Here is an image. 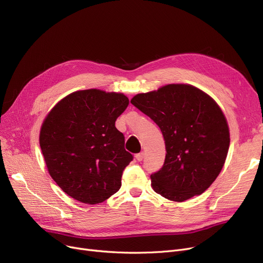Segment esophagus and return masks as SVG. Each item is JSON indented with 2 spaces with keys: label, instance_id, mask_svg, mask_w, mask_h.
I'll use <instances>...</instances> for the list:
<instances>
[{
  "label": "esophagus",
  "instance_id": "1",
  "mask_svg": "<svg viewBox=\"0 0 263 263\" xmlns=\"http://www.w3.org/2000/svg\"><path fill=\"white\" fill-rule=\"evenodd\" d=\"M144 152H142V153H140V154H136L135 155V158H136V160H138V161H142V160L144 159Z\"/></svg>",
  "mask_w": 263,
  "mask_h": 263
}]
</instances>
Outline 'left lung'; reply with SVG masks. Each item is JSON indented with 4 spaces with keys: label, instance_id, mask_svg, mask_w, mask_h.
I'll list each match as a JSON object with an SVG mask.
<instances>
[{
    "label": "left lung",
    "instance_id": "1",
    "mask_svg": "<svg viewBox=\"0 0 263 263\" xmlns=\"http://www.w3.org/2000/svg\"><path fill=\"white\" fill-rule=\"evenodd\" d=\"M162 132L164 164L151 175L153 189L171 201L184 202L206 190L219 175L230 145L221 108L197 87L171 84L132 98Z\"/></svg>",
    "mask_w": 263,
    "mask_h": 263
}]
</instances>
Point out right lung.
I'll use <instances>...</instances> for the list:
<instances>
[{
	"label": "right lung",
	"instance_id": "1",
	"mask_svg": "<svg viewBox=\"0 0 263 263\" xmlns=\"http://www.w3.org/2000/svg\"><path fill=\"white\" fill-rule=\"evenodd\" d=\"M128 105L123 93L79 90L59 101L44 119L40 145L45 163L66 195L98 204L120 189L133 156L124 149L115 121Z\"/></svg>",
	"mask_w": 263,
	"mask_h": 263
}]
</instances>
